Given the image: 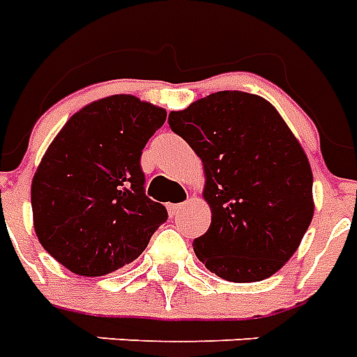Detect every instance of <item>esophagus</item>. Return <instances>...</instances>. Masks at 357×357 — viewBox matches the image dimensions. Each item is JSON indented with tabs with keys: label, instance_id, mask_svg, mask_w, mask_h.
Returning a JSON list of instances; mask_svg holds the SVG:
<instances>
[{
	"label": "esophagus",
	"instance_id": "34e87169",
	"mask_svg": "<svg viewBox=\"0 0 357 357\" xmlns=\"http://www.w3.org/2000/svg\"><path fill=\"white\" fill-rule=\"evenodd\" d=\"M183 207H185V204H168L167 206L168 215H170V217H178L179 211H181Z\"/></svg>",
	"mask_w": 357,
	"mask_h": 357
}]
</instances>
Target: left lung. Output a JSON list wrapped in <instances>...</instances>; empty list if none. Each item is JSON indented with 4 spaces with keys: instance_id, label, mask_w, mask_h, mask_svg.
<instances>
[{
    "instance_id": "left-lung-1",
    "label": "left lung",
    "mask_w": 357,
    "mask_h": 357,
    "mask_svg": "<svg viewBox=\"0 0 357 357\" xmlns=\"http://www.w3.org/2000/svg\"><path fill=\"white\" fill-rule=\"evenodd\" d=\"M168 123L204 162L211 226L196 257L228 282H261L300 246L315 211L302 146L265 98L222 91L172 111Z\"/></svg>"
}]
</instances>
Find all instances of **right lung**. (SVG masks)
<instances>
[{"label": "right lung", "instance_id": "obj_1", "mask_svg": "<svg viewBox=\"0 0 357 357\" xmlns=\"http://www.w3.org/2000/svg\"><path fill=\"white\" fill-rule=\"evenodd\" d=\"M167 111L131 94L79 109L47 146L31 183L36 237L79 276H103L139 257L168 218L144 192L140 155Z\"/></svg>", "mask_w": 357, "mask_h": 357}]
</instances>
